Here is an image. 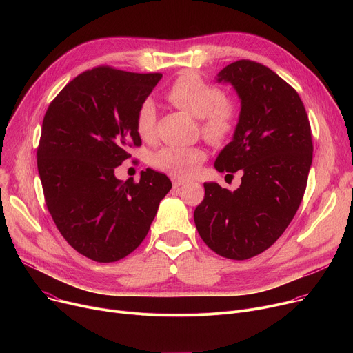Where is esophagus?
Here are the masks:
<instances>
[{"label":"esophagus","mask_w":353,"mask_h":353,"mask_svg":"<svg viewBox=\"0 0 353 353\" xmlns=\"http://www.w3.org/2000/svg\"><path fill=\"white\" fill-rule=\"evenodd\" d=\"M172 183H173V187L177 188V187H181V185L184 184V180L177 179V177H173V179H172Z\"/></svg>","instance_id":"esophagus-1"}]
</instances>
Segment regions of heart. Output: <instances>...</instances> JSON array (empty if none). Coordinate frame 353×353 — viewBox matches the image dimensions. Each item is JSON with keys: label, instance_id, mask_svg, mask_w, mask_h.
Wrapping results in <instances>:
<instances>
[{"label": "heart", "instance_id": "heart-1", "mask_svg": "<svg viewBox=\"0 0 353 353\" xmlns=\"http://www.w3.org/2000/svg\"><path fill=\"white\" fill-rule=\"evenodd\" d=\"M166 99L176 108L201 119L204 135L221 142L229 138L239 121V109L234 102L223 97L222 90L204 81L192 71L183 72L166 90ZM135 132L142 141L155 137L157 110L152 100H143L135 113ZM207 154L199 146H166L152 157V165L174 177L192 176Z\"/></svg>", "mask_w": 353, "mask_h": 353}]
</instances>
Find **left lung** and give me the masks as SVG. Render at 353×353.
<instances>
[{"label":"left lung","instance_id":"left-lung-1","mask_svg":"<svg viewBox=\"0 0 353 353\" xmlns=\"http://www.w3.org/2000/svg\"><path fill=\"white\" fill-rule=\"evenodd\" d=\"M218 82L233 85L241 110L215 169L230 177L240 170L241 184L230 191L204 183L194 222L216 254L247 260L282 236L303 199L313 161L312 128L297 92L260 63L234 61L218 74Z\"/></svg>","mask_w":353,"mask_h":353}]
</instances>
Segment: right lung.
Instances as JSON below:
<instances>
[{"instance_id":"obj_1","label":"right lung","mask_w":353,"mask_h":353,"mask_svg":"<svg viewBox=\"0 0 353 353\" xmlns=\"http://www.w3.org/2000/svg\"><path fill=\"white\" fill-rule=\"evenodd\" d=\"M162 74L100 65L67 83L50 103L37 146L47 210L67 243L96 263H114L142 243L172 183L152 169L121 181L114 169L141 146L138 106Z\"/></svg>"}]
</instances>
